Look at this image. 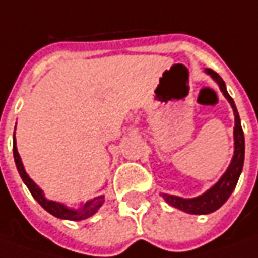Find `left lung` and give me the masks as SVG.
<instances>
[{"instance_id": "obj_1", "label": "left lung", "mask_w": 258, "mask_h": 258, "mask_svg": "<svg viewBox=\"0 0 258 258\" xmlns=\"http://www.w3.org/2000/svg\"><path fill=\"white\" fill-rule=\"evenodd\" d=\"M206 73H209L210 76L219 83L220 90L223 92L225 97L229 100V103L233 107L234 121H236L234 124V155H233L232 164L227 168L225 175L222 176V179L219 180L213 188L209 189L206 194L194 198V199H182L178 196L165 195V194L162 195V198L169 205H172L173 208H178V209L192 213V215H206V213H212L219 209L229 199V196L232 195V192L236 188L241 169H243V162H244V134H243L241 124H240V117L236 104L230 97V94L226 90L225 82L222 80V78L216 72L206 69Z\"/></svg>"}]
</instances>
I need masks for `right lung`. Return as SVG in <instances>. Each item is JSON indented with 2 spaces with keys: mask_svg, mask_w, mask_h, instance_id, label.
I'll return each mask as SVG.
<instances>
[{
  "mask_svg": "<svg viewBox=\"0 0 258 258\" xmlns=\"http://www.w3.org/2000/svg\"><path fill=\"white\" fill-rule=\"evenodd\" d=\"M12 151H14V159H15V164H17V169H18L19 175H21V178L22 180L25 182V185L29 189V192H31V195L36 199V202L41 205L43 209L49 212L50 215H53V216L59 217V219H66V220H83V219H87V217H90L92 215H94L97 209H99L100 206L103 205L104 202V196H97V198H94L93 201L90 202L85 203V206L82 208V209L79 210H72L68 209L62 203H57L53 202V201H48V199H45V196L42 194V190L35 183H33V180L26 175L25 169H24V165H22V161H21V157H19L18 151H17V147H15V137H14V147H12Z\"/></svg>",
  "mask_w": 258,
  "mask_h": 258,
  "instance_id": "obj_1",
  "label": "right lung"
}]
</instances>
